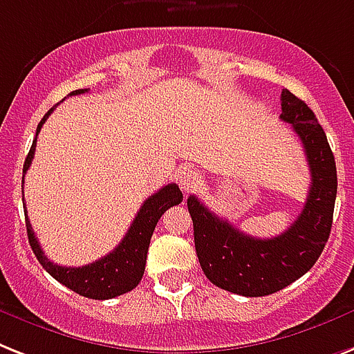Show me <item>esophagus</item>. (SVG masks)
I'll list each match as a JSON object with an SVG mask.
<instances>
[{"label": "esophagus", "mask_w": 354, "mask_h": 354, "mask_svg": "<svg viewBox=\"0 0 354 354\" xmlns=\"http://www.w3.org/2000/svg\"><path fill=\"white\" fill-rule=\"evenodd\" d=\"M199 183L201 175L197 174V171H194V169H186V171H183V175H180L179 179L180 190L185 192V194H190L192 190H195V188L199 186Z\"/></svg>", "instance_id": "1"}]
</instances>
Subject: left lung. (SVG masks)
<instances>
[{"instance_id":"8db88e82","label":"left lung","mask_w":354,"mask_h":354,"mask_svg":"<svg viewBox=\"0 0 354 354\" xmlns=\"http://www.w3.org/2000/svg\"><path fill=\"white\" fill-rule=\"evenodd\" d=\"M279 118L299 137L310 169L304 210L283 234L268 239L247 236L208 210L195 195L188 197L203 272L219 289L248 298L278 292L301 278L318 261L333 226L338 179L325 131L313 109L289 89L281 91Z\"/></svg>"}]
</instances>
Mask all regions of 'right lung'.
<instances>
[{
  "label": "right lung",
  "mask_w": 354,
  "mask_h": 354,
  "mask_svg": "<svg viewBox=\"0 0 354 354\" xmlns=\"http://www.w3.org/2000/svg\"><path fill=\"white\" fill-rule=\"evenodd\" d=\"M89 89H76V91L69 93L71 97L75 95H82L87 93ZM55 111V107H50L49 111L45 113V117L41 118V122L38 124L36 129V137H38L39 129L44 126L50 113ZM34 149H36V138L32 140L30 151L27 155L24 164V174H27L30 162H32ZM24 185V179H21ZM24 192V190H21ZM183 201V194H180L179 186L168 185L160 188L157 194L144 201L140 210L137 212V216L133 219L131 226H129L128 234L124 236V239L118 243V247L109 252L107 256L100 257L98 261L86 265V267H60L55 265L53 261L47 259L41 247H39L36 234L32 232L29 217L25 214V225H27V236H29L30 248H32L34 256L38 257V261L41 263V267L47 272L65 285L67 289L75 290L80 296L91 299H109L120 294H126L133 290L140 283V279L144 276V268H146V256H148L149 239L153 236V230L162 214L171 206L179 205ZM27 212V210H25Z\"/></svg>",
  "instance_id": "right-lung-1"
}]
</instances>
